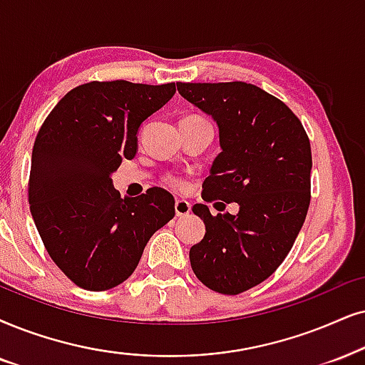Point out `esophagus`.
I'll list each match as a JSON object with an SVG mask.
<instances>
[{
    "label": "esophagus",
    "instance_id": "obj_1",
    "mask_svg": "<svg viewBox=\"0 0 365 365\" xmlns=\"http://www.w3.org/2000/svg\"><path fill=\"white\" fill-rule=\"evenodd\" d=\"M175 214L177 217H185L190 214V204L187 200H177L175 202Z\"/></svg>",
    "mask_w": 365,
    "mask_h": 365
}]
</instances>
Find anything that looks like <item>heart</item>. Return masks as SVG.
<instances>
[{
  "mask_svg": "<svg viewBox=\"0 0 365 365\" xmlns=\"http://www.w3.org/2000/svg\"><path fill=\"white\" fill-rule=\"evenodd\" d=\"M185 121L187 123H200V121H204V119L198 118V116H187L182 119V123H185ZM165 185H167L168 188H172V190H175V192H183L187 188V182L180 177H167L165 178Z\"/></svg>",
  "mask_w": 365,
  "mask_h": 365,
  "instance_id": "1",
  "label": "heart"
}]
</instances>
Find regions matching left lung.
Instances as JSON below:
<instances>
[{
  "instance_id": "1",
  "label": "left lung",
  "mask_w": 365,
  "mask_h": 365,
  "mask_svg": "<svg viewBox=\"0 0 365 365\" xmlns=\"http://www.w3.org/2000/svg\"><path fill=\"white\" fill-rule=\"evenodd\" d=\"M188 103L219 126L220 151L202 185L205 202H237V215L193 212L205 236L190 249L193 273L207 288L239 294L278 269L302 229L312 198L310 140L297 114L246 82H177Z\"/></svg>"
}]
</instances>
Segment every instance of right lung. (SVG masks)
Listing matches in <instances>:
<instances>
[{"mask_svg": "<svg viewBox=\"0 0 365 365\" xmlns=\"http://www.w3.org/2000/svg\"><path fill=\"white\" fill-rule=\"evenodd\" d=\"M161 86L92 81L73 87L35 138L29 204L43 246L72 283L104 292L136 269L150 237L175 215L163 188L121 198L110 173L135 158L138 128L175 94Z\"/></svg>", "mask_w": 365, "mask_h": 365, "instance_id": "add662e5", "label": "right lung"}]
</instances>
